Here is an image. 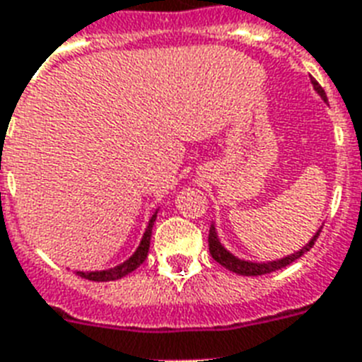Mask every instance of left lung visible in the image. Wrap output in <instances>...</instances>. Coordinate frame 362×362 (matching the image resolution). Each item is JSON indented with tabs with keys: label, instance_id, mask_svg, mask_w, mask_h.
Listing matches in <instances>:
<instances>
[{
	"label": "left lung",
	"instance_id": "obj_1",
	"mask_svg": "<svg viewBox=\"0 0 362 362\" xmlns=\"http://www.w3.org/2000/svg\"><path fill=\"white\" fill-rule=\"evenodd\" d=\"M310 83H313L314 90H316V93L322 96V100H324V102H327V96H325V90L322 89V85H320L314 78H310ZM320 232H322V228H320V230L314 234L313 240H310V242H308L303 249H299L298 252H293V255H288V257L281 258V260H273V262H249V260H242V258L234 257V255L223 247V243L219 242V236H217L216 225H210V234H208V247H210L211 258H214L216 262L221 264L223 267H227V269L238 273V275L255 277V275H266V273L277 272V269H283V267H286L288 264L296 262L299 257H303L305 252L310 251V247L314 245V242L318 240Z\"/></svg>",
	"mask_w": 362,
	"mask_h": 362
}]
</instances>
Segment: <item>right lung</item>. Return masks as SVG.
Instances as JSON below:
<instances>
[{
    "label": "right lung",
    "mask_w": 362,
    "mask_h": 362,
    "mask_svg": "<svg viewBox=\"0 0 362 362\" xmlns=\"http://www.w3.org/2000/svg\"><path fill=\"white\" fill-rule=\"evenodd\" d=\"M156 217H158V210L154 211V216L151 217V221L146 225V230L141 238L139 247L135 249V252L132 255L128 260H124L119 266L110 267V269H102V272H78L79 277L89 279V281H96V283H104V281H117V279L126 277L128 273H132L134 269L141 266V264L146 260V255H148V247H151V236H152V225H154Z\"/></svg>",
    "instance_id": "obj_1"
}]
</instances>
